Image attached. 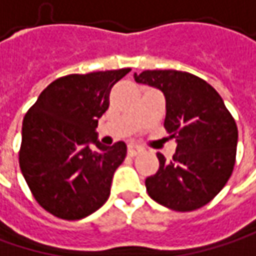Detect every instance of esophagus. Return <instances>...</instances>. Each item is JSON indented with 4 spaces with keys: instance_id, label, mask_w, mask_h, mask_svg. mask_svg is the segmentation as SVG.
<instances>
[{
    "instance_id": "34e87169",
    "label": "esophagus",
    "mask_w": 256,
    "mask_h": 256,
    "mask_svg": "<svg viewBox=\"0 0 256 256\" xmlns=\"http://www.w3.org/2000/svg\"><path fill=\"white\" fill-rule=\"evenodd\" d=\"M142 151H144L142 147H140L136 144H130L128 146V156H131V157H135L136 154H141Z\"/></svg>"
}]
</instances>
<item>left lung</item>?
Instances as JSON below:
<instances>
[{"label":"left lung","instance_id":"obj_1","mask_svg":"<svg viewBox=\"0 0 256 256\" xmlns=\"http://www.w3.org/2000/svg\"><path fill=\"white\" fill-rule=\"evenodd\" d=\"M134 79L164 94V126L177 142L172 160L157 154L160 168L146 180L150 198L177 212L208 204L228 183L236 158L238 126L224 99L187 72L144 70Z\"/></svg>","mask_w":256,"mask_h":256}]
</instances>
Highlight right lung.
<instances>
[{
    "mask_svg": "<svg viewBox=\"0 0 256 256\" xmlns=\"http://www.w3.org/2000/svg\"><path fill=\"white\" fill-rule=\"evenodd\" d=\"M130 70L58 78L26 114L20 168L34 198L56 218L84 219L108 200L126 146H102L96 126L109 106L112 86Z\"/></svg>",
    "mask_w": 256,
    "mask_h": 256,
    "instance_id": "obj_1",
    "label": "right lung"
}]
</instances>
